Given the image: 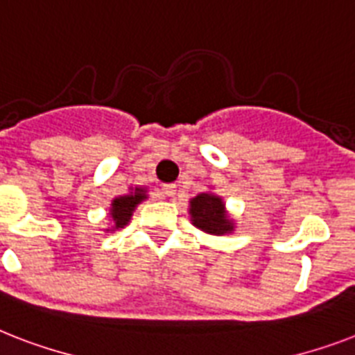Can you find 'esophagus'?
I'll use <instances>...</instances> for the list:
<instances>
[{
	"mask_svg": "<svg viewBox=\"0 0 355 355\" xmlns=\"http://www.w3.org/2000/svg\"><path fill=\"white\" fill-rule=\"evenodd\" d=\"M162 193H164V197H173V195L177 193V186L175 184H164L162 186Z\"/></svg>",
	"mask_w": 355,
	"mask_h": 355,
	"instance_id": "1",
	"label": "esophagus"
}]
</instances>
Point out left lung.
<instances>
[{"mask_svg":"<svg viewBox=\"0 0 355 355\" xmlns=\"http://www.w3.org/2000/svg\"><path fill=\"white\" fill-rule=\"evenodd\" d=\"M191 221L197 228L205 230L206 234H223L232 232V221L225 214V205L219 197L211 193H200L191 200Z\"/></svg>","mask_w":355,"mask_h":355,"instance_id":"8db88e82","label":"left lung"}]
</instances>
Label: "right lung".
Wrapping results in <instances>:
<instances>
[{
  "instance_id": "right-lung-1",
  "label": "right lung",
  "mask_w": 355,
  "mask_h": 355,
  "mask_svg": "<svg viewBox=\"0 0 355 355\" xmlns=\"http://www.w3.org/2000/svg\"><path fill=\"white\" fill-rule=\"evenodd\" d=\"M145 199L144 189H136L134 193L125 195V197H118V199H114L112 202V219L116 221V228H123L128 223L130 216H132L134 208L138 202Z\"/></svg>"
}]
</instances>
